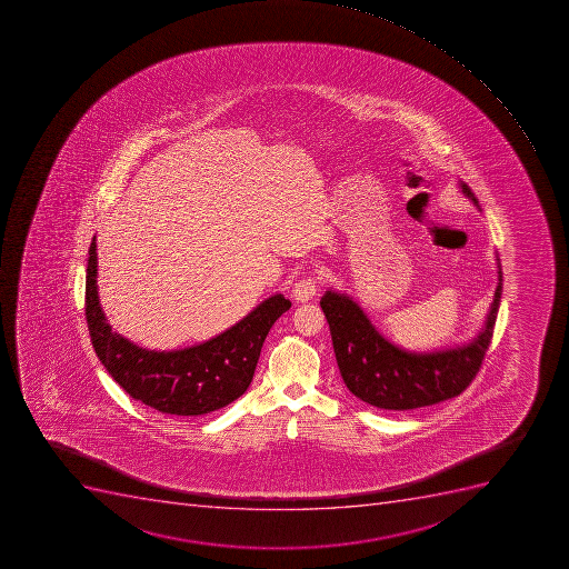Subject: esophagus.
Segmentation results:
<instances>
[{
  "instance_id": "1",
  "label": "esophagus",
  "mask_w": 569,
  "mask_h": 569,
  "mask_svg": "<svg viewBox=\"0 0 569 569\" xmlns=\"http://www.w3.org/2000/svg\"><path fill=\"white\" fill-rule=\"evenodd\" d=\"M317 292H319V277H302L292 288V297L297 302L310 301Z\"/></svg>"
}]
</instances>
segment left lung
Returning <instances> with one entry per match:
<instances>
[{
  "instance_id": "left-lung-1",
  "label": "left lung",
  "mask_w": 569,
  "mask_h": 569,
  "mask_svg": "<svg viewBox=\"0 0 569 569\" xmlns=\"http://www.w3.org/2000/svg\"><path fill=\"white\" fill-rule=\"evenodd\" d=\"M462 192L479 207L466 183ZM502 296V272L486 327L473 342L453 350L411 353L386 341L357 302L328 290L321 308L330 325L337 366L348 390L381 410H416L453 399L471 385L485 361Z\"/></svg>"
}]
</instances>
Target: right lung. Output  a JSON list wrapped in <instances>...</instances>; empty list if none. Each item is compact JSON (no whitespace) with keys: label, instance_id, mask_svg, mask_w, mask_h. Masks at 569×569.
Here are the masks:
<instances>
[{"label":"right lung","instance_id":"obj_1","mask_svg":"<svg viewBox=\"0 0 569 569\" xmlns=\"http://www.w3.org/2000/svg\"><path fill=\"white\" fill-rule=\"evenodd\" d=\"M96 276L94 238L87 264L84 316L96 356L132 399L170 416H204L241 397L252 382L268 331L292 307L277 293L203 345L173 351L144 350L110 328L99 307Z\"/></svg>","mask_w":569,"mask_h":569}]
</instances>
